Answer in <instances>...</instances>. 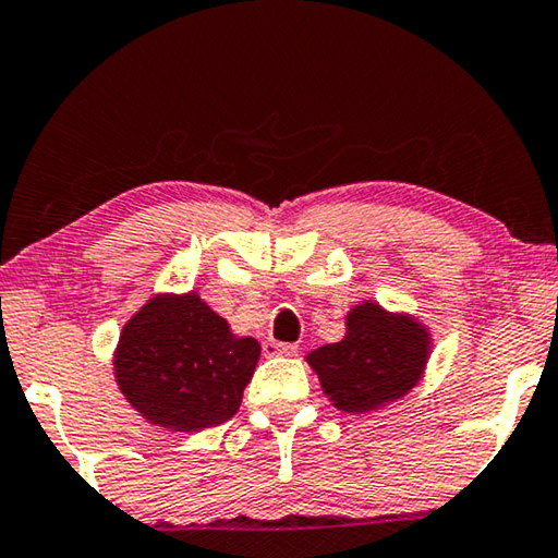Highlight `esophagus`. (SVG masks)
<instances>
[{"label":"esophagus","mask_w":558,"mask_h":558,"mask_svg":"<svg viewBox=\"0 0 558 558\" xmlns=\"http://www.w3.org/2000/svg\"><path fill=\"white\" fill-rule=\"evenodd\" d=\"M262 350H264V355H267V357H277V355H281V357H294V355L299 353L296 345H291V343H277V340H264Z\"/></svg>","instance_id":"esophagus-1"}]
</instances>
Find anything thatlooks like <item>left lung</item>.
<instances>
[{
  "label": "left lung",
  "instance_id": "left-lung-1",
  "mask_svg": "<svg viewBox=\"0 0 558 558\" xmlns=\"http://www.w3.org/2000/svg\"><path fill=\"white\" fill-rule=\"evenodd\" d=\"M432 348V333L416 316L363 301L348 311L343 340L308 353L306 363L336 409L367 414L412 392Z\"/></svg>",
  "mask_w": 558,
  "mask_h": 558
}]
</instances>
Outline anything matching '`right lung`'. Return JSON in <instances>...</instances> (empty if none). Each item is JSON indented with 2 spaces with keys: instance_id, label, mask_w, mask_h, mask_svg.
Returning a JSON list of instances; mask_svg holds the SVG:
<instances>
[{
  "instance_id": "add662e5",
  "label": "right lung",
  "mask_w": 558,
  "mask_h": 558,
  "mask_svg": "<svg viewBox=\"0 0 558 558\" xmlns=\"http://www.w3.org/2000/svg\"><path fill=\"white\" fill-rule=\"evenodd\" d=\"M262 348L189 291L154 294L126 320L114 348V379L154 426L203 432L234 416Z\"/></svg>"
}]
</instances>
